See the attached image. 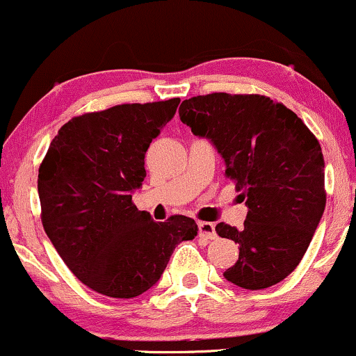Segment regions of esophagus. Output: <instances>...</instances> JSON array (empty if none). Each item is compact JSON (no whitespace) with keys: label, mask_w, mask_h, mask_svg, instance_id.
<instances>
[{"label":"esophagus","mask_w":356,"mask_h":356,"mask_svg":"<svg viewBox=\"0 0 356 356\" xmlns=\"http://www.w3.org/2000/svg\"><path fill=\"white\" fill-rule=\"evenodd\" d=\"M198 233H200V236L208 238V240H215V238H216L215 225L208 223V221H200V223H198Z\"/></svg>","instance_id":"34e87169"}]
</instances>
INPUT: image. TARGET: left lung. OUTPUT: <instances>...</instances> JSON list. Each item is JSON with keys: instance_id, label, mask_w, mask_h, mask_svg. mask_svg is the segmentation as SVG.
<instances>
[{"instance_id": "left-lung-1", "label": "left lung", "mask_w": 356, "mask_h": 356, "mask_svg": "<svg viewBox=\"0 0 356 356\" xmlns=\"http://www.w3.org/2000/svg\"><path fill=\"white\" fill-rule=\"evenodd\" d=\"M178 113L196 136L213 141L248 204L243 228H215L240 245L223 277L245 290L277 285L302 261L327 204L318 140L285 104L263 95L193 96Z\"/></svg>"}]
</instances>
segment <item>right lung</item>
<instances>
[{
  "instance_id": "1",
  "label": "right lung",
  "mask_w": 356,
  "mask_h": 356,
  "mask_svg": "<svg viewBox=\"0 0 356 356\" xmlns=\"http://www.w3.org/2000/svg\"><path fill=\"white\" fill-rule=\"evenodd\" d=\"M178 104L179 98L127 103L74 116L58 129L41 161L38 193L46 235L96 293H145L177 245L198 233L195 220L173 215L158 223L131 200L146 177V149Z\"/></svg>"
}]
</instances>
